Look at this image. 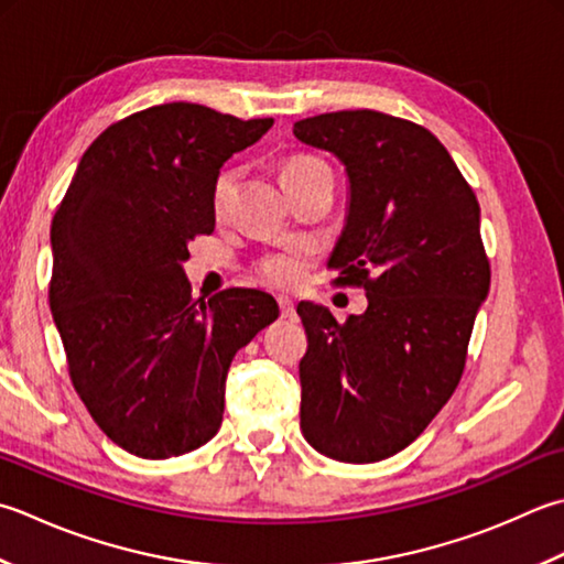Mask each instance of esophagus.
<instances>
[{
  "label": "esophagus",
  "mask_w": 564,
  "mask_h": 564,
  "mask_svg": "<svg viewBox=\"0 0 564 564\" xmlns=\"http://www.w3.org/2000/svg\"><path fill=\"white\" fill-rule=\"evenodd\" d=\"M279 307H281V317H285V319H293L295 317V303L291 301V297L281 295L279 297Z\"/></svg>",
  "instance_id": "1"
}]
</instances>
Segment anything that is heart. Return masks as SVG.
Returning a JSON list of instances; mask_svg holds the SVG:
<instances>
[{
    "label": "heart",
    "mask_w": 564,
    "mask_h": 564,
    "mask_svg": "<svg viewBox=\"0 0 564 564\" xmlns=\"http://www.w3.org/2000/svg\"><path fill=\"white\" fill-rule=\"evenodd\" d=\"M327 171L325 161H319L317 156H311V153H297V156L289 159L281 169V181L283 185L303 181L307 175ZM237 181L239 173L235 169H227L217 175L215 187H213V209L215 215H225L227 207L231 203V195L237 191ZM259 273L263 275V281L271 285H279V289H289V285H295L303 279L305 273V259L301 253L293 251H283V253H271V257L263 259L259 263Z\"/></svg>",
    "instance_id": "1"
}]
</instances>
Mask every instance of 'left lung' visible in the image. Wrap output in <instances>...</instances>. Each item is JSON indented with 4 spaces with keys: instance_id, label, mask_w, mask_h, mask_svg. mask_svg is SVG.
Segmentation results:
<instances>
[{
    "instance_id": "obj_1",
    "label": "left lung",
    "mask_w": 564,
    "mask_h": 564,
    "mask_svg": "<svg viewBox=\"0 0 564 564\" xmlns=\"http://www.w3.org/2000/svg\"><path fill=\"white\" fill-rule=\"evenodd\" d=\"M347 173V215L327 269L367 291L339 325L301 303V430L319 455L367 465L395 455L447 403L465 369L491 271L479 203L427 129L373 109L293 124Z\"/></svg>"
}]
</instances>
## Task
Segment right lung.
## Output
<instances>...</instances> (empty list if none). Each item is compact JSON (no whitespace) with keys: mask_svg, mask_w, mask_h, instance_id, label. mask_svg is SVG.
I'll use <instances>...</instances> for the list:
<instances>
[{"mask_svg":"<svg viewBox=\"0 0 564 564\" xmlns=\"http://www.w3.org/2000/svg\"><path fill=\"white\" fill-rule=\"evenodd\" d=\"M273 119L171 102L117 121L83 153L51 225V313L75 391L105 435L143 459L217 435L229 364L279 317L269 293L195 301L183 263L213 235V187Z\"/></svg>","mask_w":564,"mask_h":564,"instance_id":"add662e5","label":"right lung"}]
</instances>
